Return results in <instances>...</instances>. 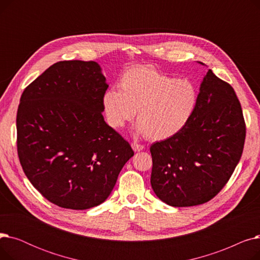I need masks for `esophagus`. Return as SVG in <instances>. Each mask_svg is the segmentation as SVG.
Segmentation results:
<instances>
[{"label": "esophagus", "mask_w": 260, "mask_h": 260, "mask_svg": "<svg viewBox=\"0 0 260 260\" xmlns=\"http://www.w3.org/2000/svg\"><path fill=\"white\" fill-rule=\"evenodd\" d=\"M132 147H133V149H134L135 152H140V151H142V149H144V145L138 144V143H136V142L132 143Z\"/></svg>", "instance_id": "34e87169"}]
</instances>
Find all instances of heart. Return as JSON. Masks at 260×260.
Wrapping results in <instances>:
<instances>
[{
	"label": "heart",
	"instance_id": "obj_1",
	"mask_svg": "<svg viewBox=\"0 0 260 260\" xmlns=\"http://www.w3.org/2000/svg\"><path fill=\"white\" fill-rule=\"evenodd\" d=\"M119 88L107 90L103 97L108 124L123 127L137 111L136 132L154 141L178 135L192 119L198 102L192 81L170 77L153 66L129 68L122 75Z\"/></svg>",
	"mask_w": 260,
	"mask_h": 260
}]
</instances>
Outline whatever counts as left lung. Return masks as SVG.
<instances>
[{"label": "left lung", "mask_w": 260, "mask_h": 260, "mask_svg": "<svg viewBox=\"0 0 260 260\" xmlns=\"http://www.w3.org/2000/svg\"><path fill=\"white\" fill-rule=\"evenodd\" d=\"M244 139L245 123L235 90L209 70L187 125L175 137L151 146L155 194L178 208L210 201L231 178Z\"/></svg>", "instance_id": "obj_1"}]
</instances>
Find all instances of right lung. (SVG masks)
Here are the masks:
<instances>
[{
	"label": "right lung",
	"mask_w": 260,
	"mask_h": 260,
	"mask_svg": "<svg viewBox=\"0 0 260 260\" xmlns=\"http://www.w3.org/2000/svg\"><path fill=\"white\" fill-rule=\"evenodd\" d=\"M107 87L97 62L60 61L21 95L20 163L31 184L58 207L99 206L134 156L129 143L102 116Z\"/></svg>",
	"instance_id": "right-lung-1"
}]
</instances>
